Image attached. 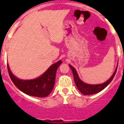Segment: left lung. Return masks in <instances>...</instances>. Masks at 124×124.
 <instances>
[{
  "mask_svg": "<svg viewBox=\"0 0 124 124\" xmlns=\"http://www.w3.org/2000/svg\"><path fill=\"white\" fill-rule=\"evenodd\" d=\"M69 66L73 72L74 80H75V84L77 87L78 89L84 95H90V94H95V93H99L100 91H102L104 88H106V87L109 84L110 82L112 81V80L113 79L115 75L116 72V70H117V67H116L113 75L106 82L100 84H87V83H85L82 81L74 67H73L70 64L69 65Z\"/></svg>",
  "mask_w": 124,
  "mask_h": 124,
  "instance_id": "1",
  "label": "left lung"
}]
</instances>
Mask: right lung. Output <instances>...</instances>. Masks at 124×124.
Instances as JSON below:
<instances>
[{"instance_id":"add662e5","label":"right lung","mask_w":124,"mask_h":124,"mask_svg":"<svg viewBox=\"0 0 124 124\" xmlns=\"http://www.w3.org/2000/svg\"><path fill=\"white\" fill-rule=\"evenodd\" d=\"M62 63V60H59L52 64L39 77L32 80H22L16 77L11 71L8 64V70L13 84L22 92L32 96L46 97L54 87L56 70Z\"/></svg>"}]
</instances>
